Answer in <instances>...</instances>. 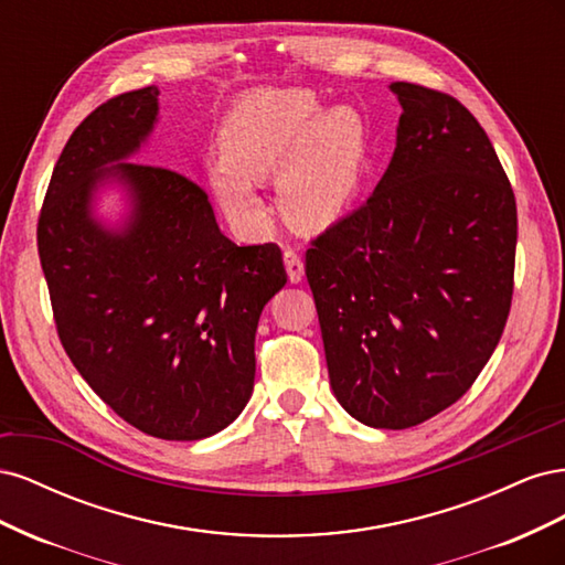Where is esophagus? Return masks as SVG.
<instances>
[{
  "label": "esophagus",
  "mask_w": 565,
  "mask_h": 565,
  "mask_svg": "<svg viewBox=\"0 0 565 565\" xmlns=\"http://www.w3.org/2000/svg\"><path fill=\"white\" fill-rule=\"evenodd\" d=\"M282 259H285V268H287L289 280L299 282V280L303 278V262H301L299 252H295L292 247H287V249L282 252Z\"/></svg>",
  "instance_id": "esophagus-1"
}]
</instances>
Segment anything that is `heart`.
Here are the masks:
<instances>
[{
	"instance_id": "b5f03b06",
	"label": "heart",
	"mask_w": 565,
	"mask_h": 565,
	"mask_svg": "<svg viewBox=\"0 0 565 565\" xmlns=\"http://www.w3.org/2000/svg\"><path fill=\"white\" fill-rule=\"evenodd\" d=\"M221 152L210 164V183L237 224H268L256 183L278 172L285 214L303 228H324L361 191L367 139L363 119L349 108L322 113L311 92L264 89L233 108Z\"/></svg>"
}]
</instances>
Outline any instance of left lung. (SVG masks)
<instances>
[{
  "label": "left lung",
  "mask_w": 565,
  "mask_h": 565,
  "mask_svg": "<svg viewBox=\"0 0 565 565\" xmlns=\"http://www.w3.org/2000/svg\"><path fill=\"white\" fill-rule=\"evenodd\" d=\"M403 113L363 207L306 249L330 384L374 429L457 403L500 344L514 295L516 198L478 119L450 94L393 82Z\"/></svg>",
  "instance_id": "1"
}]
</instances>
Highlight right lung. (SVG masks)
<instances>
[{"label":"right lung","instance_id":"right-lung-1","mask_svg":"<svg viewBox=\"0 0 565 565\" xmlns=\"http://www.w3.org/2000/svg\"><path fill=\"white\" fill-rule=\"evenodd\" d=\"M158 94H119L82 119L51 174L38 249L58 339L96 396L148 436L200 440L247 405L256 324L287 273L276 243H231L191 177L125 162L156 125ZM104 175L135 198L122 234L90 216Z\"/></svg>","mask_w":565,"mask_h":565}]
</instances>
